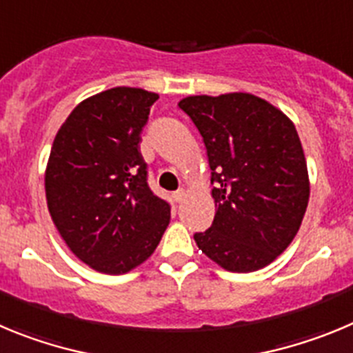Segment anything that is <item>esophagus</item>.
<instances>
[{"mask_svg":"<svg viewBox=\"0 0 353 353\" xmlns=\"http://www.w3.org/2000/svg\"><path fill=\"white\" fill-rule=\"evenodd\" d=\"M184 195H186V193H184V190H177L176 193H172V200L176 202V204H179V202H183Z\"/></svg>","mask_w":353,"mask_h":353,"instance_id":"1","label":"esophagus"}]
</instances>
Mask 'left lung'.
Masks as SVG:
<instances>
[{"label": "left lung", "instance_id": "1", "mask_svg": "<svg viewBox=\"0 0 353 353\" xmlns=\"http://www.w3.org/2000/svg\"><path fill=\"white\" fill-rule=\"evenodd\" d=\"M179 107L204 139L216 214L193 239L230 272H253L285 252L310 200L306 158L294 123L250 93L186 97Z\"/></svg>", "mask_w": 353, "mask_h": 353}]
</instances>
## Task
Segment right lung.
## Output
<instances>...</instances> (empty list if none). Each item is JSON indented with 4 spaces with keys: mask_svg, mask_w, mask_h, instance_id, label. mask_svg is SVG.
Masks as SVG:
<instances>
[{
    "mask_svg": "<svg viewBox=\"0 0 353 353\" xmlns=\"http://www.w3.org/2000/svg\"><path fill=\"white\" fill-rule=\"evenodd\" d=\"M157 93L112 88L81 101L56 133L46 196L59 236L94 271L125 274L153 255L170 205L148 186L141 132Z\"/></svg>",
    "mask_w": 353,
    "mask_h": 353,
    "instance_id": "right-lung-1",
    "label": "right lung"
}]
</instances>
